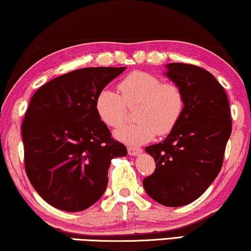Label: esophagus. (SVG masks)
Instances as JSON below:
<instances>
[{"label": "esophagus", "mask_w": 251, "mask_h": 251, "mask_svg": "<svg viewBox=\"0 0 251 251\" xmlns=\"http://www.w3.org/2000/svg\"><path fill=\"white\" fill-rule=\"evenodd\" d=\"M127 151H128L129 156H137V154H140L141 152H142V149H141V148H136V147H129L128 149H127Z\"/></svg>", "instance_id": "1"}]
</instances>
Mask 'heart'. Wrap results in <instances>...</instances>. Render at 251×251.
Wrapping results in <instances>:
<instances>
[{
    "label": "heart",
    "mask_w": 251,
    "mask_h": 251,
    "mask_svg": "<svg viewBox=\"0 0 251 251\" xmlns=\"http://www.w3.org/2000/svg\"><path fill=\"white\" fill-rule=\"evenodd\" d=\"M121 94L102 90L95 100L99 117L109 127H118L127 117V107L135 109L136 121L115 132L118 140L128 144L149 142L156 136L172 132L184 109V95L174 83H162L159 77L133 72L119 83Z\"/></svg>",
    "instance_id": "b5f03b06"
}]
</instances>
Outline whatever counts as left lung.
Wrapping results in <instances>:
<instances>
[{"mask_svg": "<svg viewBox=\"0 0 251 251\" xmlns=\"http://www.w3.org/2000/svg\"><path fill=\"white\" fill-rule=\"evenodd\" d=\"M166 68L183 92L184 109L168 136L146 148L156 169L143 188L160 204L181 207L198 199L220 173L232 119L227 95L209 72L181 62Z\"/></svg>", "mask_w": 251, "mask_h": 251, "instance_id": "obj_1", "label": "left lung"}]
</instances>
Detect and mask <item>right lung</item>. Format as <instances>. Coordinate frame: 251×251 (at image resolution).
<instances>
[{
	"mask_svg": "<svg viewBox=\"0 0 251 251\" xmlns=\"http://www.w3.org/2000/svg\"><path fill=\"white\" fill-rule=\"evenodd\" d=\"M124 70H74L44 84L30 99L21 125L25 169L51 206L72 213L92 206L107 188L111 159L127 154L95 109L98 94Z\"/></svg>",
	"mask_w": 251,
	"mask_h": 251,
	"instance_id": "1",
	"label": "right lung"
}]
</instances>
